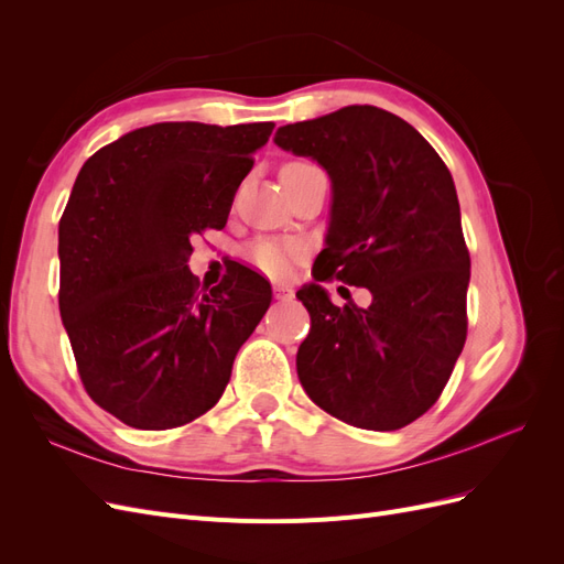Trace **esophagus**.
Wrapping results in <instances>:
<instances>
[{"label":"esophagus","instance_id":"34e87169","mask_svg":"<svg viewBox=\"0 0 564 564\" xmlns=\"http://www.w3.org/2000/svg\"><path fill=\"white\" fill-rule=\"evenodd\" d=\"M272 292H275L278 301H292L294 299V292L286 284H275V289H272Z\"/></svg>","mask_w":564,"mask_h":564}]
</instances>
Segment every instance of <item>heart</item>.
I'll use <instances>...</instances> for the list:
<instances>
[{
	"label": "heart",
	"mask_w": 564,
	"mask_h": 564,
	"mask_svg": "<svg viewBox=\"0 0 564 564\" xmlns=\"http://www.w3.org/2000/svg\"><path fill=\"white\" fill-rule=\"evenodd\" d=\"M305 162H286L284 166H296ZM249 261L256 270L268 278H286L294 263L303 256V245L296 240H259L249 249Z\"/></svg>",
	"instance_id": "heart-1"
}]
</instances>
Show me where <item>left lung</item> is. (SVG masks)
I'll return each instance as SVG.
<instances>
[{"instance_id":"1","label":"left lung","mask_w":564,"mask_h":564,"mask_svg":"<svg viewBox=\"0 0 564 564\" xmlns=\"http://www.w3.org/2000/svg\"><path fill=\"white\" fill-rule=\"evenodd\" d=\"M275 143L332 176V226L313 278L373 296L369 308H338L319 284L299 289L311 313L301 386L355 429H404L437 402L468 334L470 253L449 169L412 124L373 106L286 124Z\"/></svg>"}]
</instances>
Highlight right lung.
<instances>
[{
	"label": "right lung",
	"instance_id": "right-lung-1",
	"mask_svg": "<svg viewBox=\"0 0 564 564\" xmlns=\"http://www.w3.org/2000/svg\"><path fill=\"white\" fill-rule=\"evenodd\" d=\"M272 129L152 124L82 166L58 224L61 317L84 390L131 429L207 414L268 311L259 272L237 263L207 293L185 263L193 237L226 228Z\"/></svg>",
	"mask_w": 564,
	"mask_h": 564
}]
</instances>
